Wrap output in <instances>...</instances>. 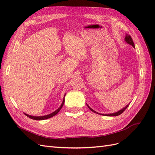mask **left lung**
<instances>
[{
	"label": "left lung",
	"mask_w": 155,
	"mask_h": 155,
	"mask_svg": "<svg viewBox=\"0 0 155 155\" xmlns=\"http://www.w3.org/2000/svg\"><path fill=\"white\" fill-rule=\"evenodd\" d=\"M125 41L127 42V43L128 44H129V45H132L133 47L134 48V43H133V39H132V38H131V37H130V35H126V36H125ZM87 106H88V109H90L91 111H92V112H95V113H97V114H100V113H98V112H96V111H94V110L93 109H92L91 108L89 107L88 105H87ZM128 106H129V105H127L125 107H124V109H121L120 111H118V112H115V113H112V114H102V115H104V116H118V115H120L121 113H122V112L127 109V108L128 107Z\"/></svg>",
	"instance_id": "left-lung-1"
}]
</instances>
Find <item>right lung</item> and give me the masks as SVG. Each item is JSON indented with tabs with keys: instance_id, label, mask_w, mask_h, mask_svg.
Segmentation results:
<instances>
[{
	"instance_id": "add662e5",
	"label": "right lung",
	"mask_w": 155,
	"mask_h": 155,
	"mask_svg": "<svg viewBox=\"0 0 155 155\" xmlns=\"http://www.w3.org/2000/svg\"><path fill=\"white\" fill-rule=\"evenodd\" d=\"M64 97H65V95H64V96L63 101V102H62V104H61V106L59 107V108H58V109L57 110H56L55 111H54V112H52V113H51V114H48V115L43 116H32L28 115V114H25L26 116L29 117L30 118L33 119V120H46V119L50 118H51V117H52V116H54L57 114L58 113V112H59V111L61 109V108L63 107V105L64 103Z\"/></svg>"
}]
</instances>
